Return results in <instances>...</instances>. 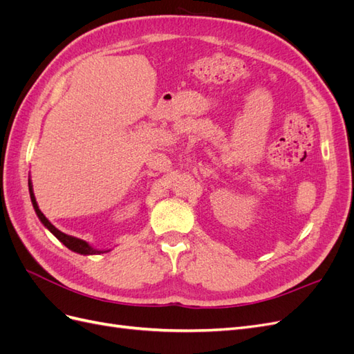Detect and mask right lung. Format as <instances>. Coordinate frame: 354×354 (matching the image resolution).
<instances>
[{
  "instance_id": "add662e5",
  "label": "right lung",
  "mask_w": 354,
  "mask_h": 354,
  "mask_svg": "<svg viewBox=\"0 0 354 354\" xmlns=\"http://www.w3.org/2000/svg\"><path fill=\"white\" fill-rule=\"evenodd\" d=\"M29 195H30V201H32V205H34V209H35V212H37V216H38V218H39V221L44 224V227L46 229H48L53 234H55V236L66 246V248H69L71 251H73V252H77V254H82V255H99V254H104V252H109L111 250H95V248H93V246L88 243V242H85V241H82V239H80V238H75V236H71V234H66V233H63V232H60L59 229H56L55 226H53V224L48 221V218L44 216V214L41 212V209H39V207H38V203H37V199H35V195H34V189H32V181H30V178H29Z\"/></svg>"
}]
</instances>
